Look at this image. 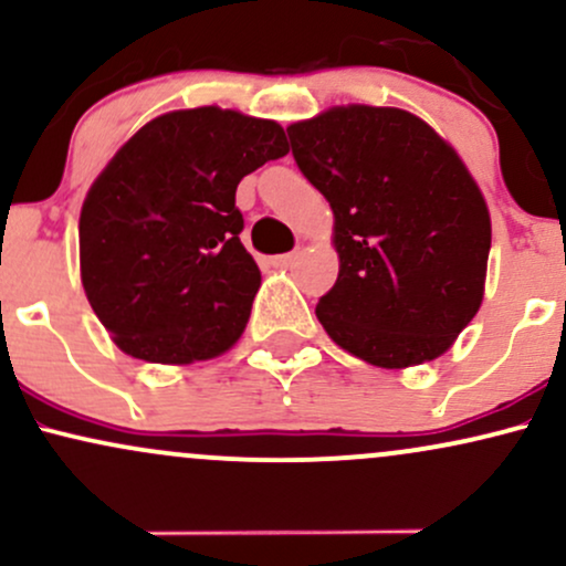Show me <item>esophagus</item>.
Segmentation results:
<instances>
[{"instance_id":"34e87169","label":"esophagus","mask_w":566,"mask_h":566,"mask_svg":"<svg viewBox=\"0 0 566 566\" xmlns=\"http://www.w3.org/2000/svg\"><path fill=\"white\" fill-rule=\"evenodd\" d=\"M301 258V250H292V252H284V255H276L274 258V265H292Z\"/></svg>"}]
</instances>
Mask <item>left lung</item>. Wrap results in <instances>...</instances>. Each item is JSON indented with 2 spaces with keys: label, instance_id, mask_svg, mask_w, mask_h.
I'll return each mask as SVG.
<instances>
[{
  "label": "left lung",
  "instance_id": "obj_1",
  "mask_svg": "<svg viewBox=\"0 0 566 566\" xmlns=\"http://www.w3.org/2000/svg\"><path fill=\"white\" fill-rule=\"evenodd\" d=\"M287 135L335 216L340 271L316 303L322 327L375 367L437 359L482 305L492 244L463 159L401 108L335 106Z\"/></svg>",
  "mask_w": 566,
  "mask_h": 566
}]
</instances>
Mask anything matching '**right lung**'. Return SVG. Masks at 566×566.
I'll return each instance as SVG.
<instances>
[{
	"instance_id": "right-lung-1",
	"label": "right lung",
	"mask_w": 566,
	"mask_h": 566,
	"mask_svg": "<svg viewBox=\"0 0 566 566\" xmlns=\"http://www.w3.org/2000/svg\"><path fill=\"white\" fill-rule=\"evenodd\" d=\"M287 151L276 122L201 106L157 116L114 154L82 205L80 265L125 354L188 365L239 340L261 269L239 242L237 186Z\"/></svg>"
}]
</instances>
